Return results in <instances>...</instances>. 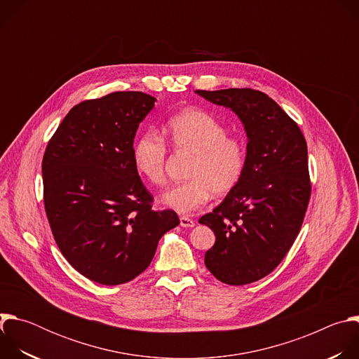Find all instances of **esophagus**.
Wrapping results in <instances>:
<instances>
[{"label": "esophagus", "instance_id": "1", "mask_svg": "<svg viewBox=\"0 0 359 359\" xmlns=\"http://www.w3.org/2000/svg\"><path fill=\"white\" fill-rule=\"evenodd\" d=\"M196 222L193 219H190L189 216H182L180 217V226L182 227H194Z\"/></svg>", "mask_w": 359, "mask_h": 359}]
</instances>
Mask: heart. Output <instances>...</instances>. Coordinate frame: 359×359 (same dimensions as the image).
I'll return each instance as SVG.
<instances>
[{
	"mask_svg": "<svg viewBox=\"0 0 359 359\" xmlns=\"http://www.w3.org/2000/svg\"><path fill=\"white\" fill-rule=\"evenodd\" d=\"M165 136L177 153L193 156L187 182L168 189L161 200L177 213H191L212 194L226 196L240 183L247 165V146L243 137L227 135L226 126L209 112L186 109L169 119ZM133 166L150 186L166 182L168 147L163 137L144 132L135 143Z\"/></svg>",
	"mask_w": 359,
	"mask_h": 359,
	"instance_id": "heart-1",
	"label": "heart"
}]
</instances>
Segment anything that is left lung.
Instances as JSON below:
<instances>
[{"label": "left lung", "mask_w": 359, "mask_h": 359, "mask_svg": "<svg viewBox=\"0 0 359 359\" xmlns=\"http://www.w3.org/2000/svg\"><path fill=\"white\" fill-rule=\"evenodd\" d=\"M196 93L230 108L248 137L240 183L198 223L216 236L204 255L209 271L224 284H250L283 262L302 226L311 196L306 142L264 92L230 88Z\"/></svg>", "instance_id": "8db88e82"}]
</instances>
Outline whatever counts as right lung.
<instances>
[{
    "mask_svg": "<svg viewBox=\"0 0 359 359\" xmlns=\"http://www.w3.org/2000/svg\"><path fill=\"white\" fill-rule=\"evenodd\" d=\"M156 97L114 92L75 105L42 159L43 204L57 245L83 277L104 285L143 273L161 237L180 222L151 209L133 166V139Z\"/></svg>",
    "mask_w": 359,
    "mask_h": 359,
    "instance_id": "obj_1",
    "label": "right lung"
}]
</instances>
